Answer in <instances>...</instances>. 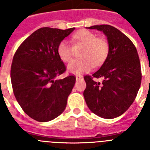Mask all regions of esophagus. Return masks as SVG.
Here are the masks:
<instances>
[{
    "instance_id": "obj_1",
    "label": "esophagus",
    "mask_w": 150,
    "mask_h": 150,
    "mask_svg": "<svg viewBox=\"0 0 150 150\" xmlns=\"http://www.w3.org/2000/svg\"><path fill=\"white\" fill-rule=\"evenodd\" d=\"M83 79V76H82L81 75H77V76H76V81H78V80H79V79Z\"/></svg>"
}]
</instances>
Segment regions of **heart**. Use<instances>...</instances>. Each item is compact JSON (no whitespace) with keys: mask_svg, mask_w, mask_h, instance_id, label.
<instances>
[{"mask_svg":"<svg viewBox=\"0 0 150 150\" xmlns=\"http://www.w3.org/2000/svg\"><path fill=\"white\" fill-rule=\"evenodd\" d=\"M74 43L84 45L81 52L82 58L72 61L67 70L74 74H81L91 71L95 64L98 65L105 60L109 52V44L104 38H97L94 33L86 29L79 30L73 36ZM57 53L62 61L69 62L72 59L73 50L66 40L61 41L57 47Z\"/></svg>","mask_w":150,"mask_h":150,"instance_id":"heart-1","label":"heart"}]
</instances>
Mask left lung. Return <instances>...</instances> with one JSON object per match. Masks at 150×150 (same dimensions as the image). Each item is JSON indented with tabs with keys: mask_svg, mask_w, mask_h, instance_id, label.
Returning <instances> with one entry per match:
<instances>
[{
	"mask_svg": "<svg viewBox=\"0 0 150 150\" xmlns=\"http://www.w3.org/2000/svg\"><path fill=\"white\" fill-rule=\"evenodd\" d=\"M107 36L109 52L98 71L84 79L86 88L83 96L90 110L104 119L123 114L132 105L141 83V68L137 49L120 30L109 25H94ZM103 77L102 83L94 78Z\"/></svg>",
	"mask_w": 150,
	"mask_h": 150,
	"instance_id": "8db88e82",
	"label": "left lung"
}]
</instances>
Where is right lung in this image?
<instances>
[{
	"instance_id": "right-lung-1",
	"label": "right lung",
	"mask_w": 150,
	"mask_h": 150,
	"mask_svg": "<svg viewBox=\"0 0 150 150\" xmlns=\"http://www.w3.org/2000/svg\"><path fill=\"white\" fill-rule=\"evenodd\" d=\"M75 29L41 28L18 46L10 70L13 93L28 116L38 122H48L62 114L76 77L69 75L56 79L66 71L57 47Z\"/></svg>"
}]
</instances>
